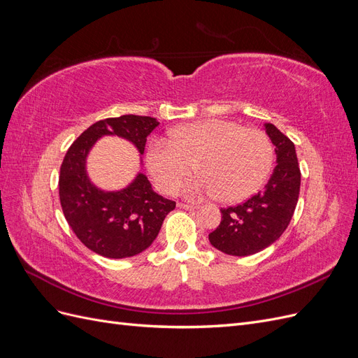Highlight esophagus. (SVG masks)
Segmentation results:
<instances>
[{
    "label": "esophagus",
    "mask_w": 358,
    "mask_h": 358,
    "mask_svg": "<svg viewBox=\"0 0 358 358\" xmlns=\"http://www.w3.org/2000/svg\"><path fill=\"white\" fill-rule=\"evenodd\" d=\"M178 208L185 209V210H196L197 206L196 204H187V203H178Z\"/></svg>",
    "instance_id": "obj_1"
}]
</instances>
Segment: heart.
Instances as JSON below:
<instances>
[{
    "label": "heart",
    "mask_w": 358,
    "mask_h": 358,
    "mask_svg": "<svg viewBox=\"0 0 358 358\" xmlns=\"http://www.w3.org/2000/svg\"><path fill=\"white\" fill-rule=\"evenodd\" d=\"M200 178L185 188L187 196H218L237 203L263 187L273 166V146L255 128L204 119L173 128L169 143L155 140L146 152V167L157 188L173 194L192 173Z\"/></svg>",
    "instance_id": "obj_1"
}]
</instances>
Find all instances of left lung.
<instances>
[{"instance_id": "1", "label": "left lung", "mask_w": 358, "mask_h": 358, "mask_svg": "<svg viewBox=\"0 0 358 358\" xmlns=\"http://www.w3.org/2000/svg\"><path fill=\"white\" fill-rule=\"evenodd\" d=\"M272 140L276 167L266 187L257 196L236 208L221 209L222 220L209 234V242L218 251L246 257L275 243L294 213L300 191V169L294 143L273 124H264Z\"/></svg>"}]
</instances>
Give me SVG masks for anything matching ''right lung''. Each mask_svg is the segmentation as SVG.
I'll list each match as a JSON object with an SVG mask.
<instances>
[{
  "label": "right lung",
  "mask_w": 358,
  "mask_h": 358,
  "mask_svg": "<svg viewBox=\"0 0 358 358\" xmlns=\"http://www.w3.org/2000/svg\"><path fill=\"white\" fill-rule=\"evenodd\" d=\"M159 125L155 117L122 115L95 122L70 146L59 173L62 212L74 234L92 252L106 258L133 257L148 249L176 203L157 194L142 171L119 189L96 187L88 173V157L101 137L116 136L131 143L143 167L146 138Z\"/></svg>",
  "instance_id": "add662e5"
}]
</instances>
